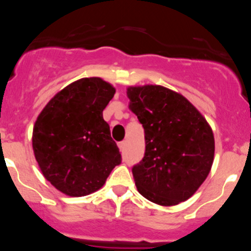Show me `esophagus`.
Instances as JSON below:
<instances>
[{"label":"esophagus","instance_id":"1","mask_svg":"<svg viewBox=\"0 0 251 251\" xmlns=\"http://www.w3.org/2000/svg\"><path fill=\"white\" fill-rule=\"evenodd\" d=\"M118 148H120L121 151L125 150V148H126V141H121V143H118Z\"/></svg>","mask_w":251,"mask_h":251}]
</instances>
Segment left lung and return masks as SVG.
<instances>
[{
  "label": "left lung",
  "instance_id": "left-lung-1",
  "mask_svg": "<svg viewBox=\"0 0 251 251\" xmlns=\"http://www.w3.org/2000/svg\"><path fill=\"white\" fill-rule=\"evenodd\" d=\"M126 96L145 131V156L133 167L136 189L161 206L185 201L212 167L215 138L206 118L182 94L162 85L128 86Z\"/></svg>",
  "mask_w": 251,
  "mask_h": 251
}]
</instances>
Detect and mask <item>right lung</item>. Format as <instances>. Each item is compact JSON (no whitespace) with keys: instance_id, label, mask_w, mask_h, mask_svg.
<instances>
[{"instance_id":"obj_1","label":"right lung","mask_w":251,"mask_h":251,"mask_svg":"<svg viewBox=\"0 0 251 251\" xmlns=\"http://www.w3.org/2000/svg\"><path fill=\"white\" fill-rule=\"evenodd\" d=\"M116 89L103 79L81 78L46 103L33 128V150L44 177L68 197L103 187L121 163L102 111Z\"/></svg>"}]
</instances>
